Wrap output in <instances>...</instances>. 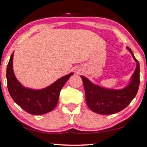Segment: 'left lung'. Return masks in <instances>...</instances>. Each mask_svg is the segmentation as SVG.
Wrapping results in <instances>:
<instances>
[{
  "label": "left lung",
  "mask_w": 147,
  "mask_h": 147,
  "mask_svg": "<svg viewBox=\"0 0 147 147\" xmlns=\"http://www.w3.org/2000/svg\"><path fill=\"white\" fill-rule=\"evenodd\" d=\"M128 50L136 63V68L126 88L116 90L103 88L94 84L86 77L81 76L85 90L86 101L88 108L99 114H116L126 108L137 94L139 87V63L129 48Z\"/></svg>",
  "instance_id": "left-lung-1"
}]
</instances>
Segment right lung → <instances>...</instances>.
<instances>
[{
    "instance_id": "obj_1",
    "label": "right lung",
    "mask_w": 147,
    "mask_h": 147,
    "mask_svg": "<svg viewBox=\"0 0 147 147\" xmlns=\"http://www.w3.org/2000/svg\"><path fill=\"white\" fill-rule=\"evenodd\" d=\"M13 53L7 66V86L13 101L26 112L41 115L51 111L57 105L60 91L73 73L61 77L46 88L34 90L24 87L16 78L13 69Z\"/></svg>"
}]
</instances>
